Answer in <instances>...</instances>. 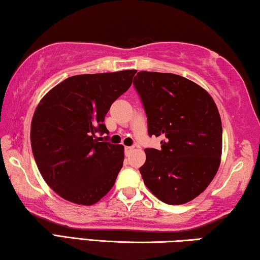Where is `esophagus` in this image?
Listing matches in <instances>:
<instances>
[{"instance_id": "esophagus-1", "label": "esophagus", "mask_w": 260, "mask_h": 260, "mask_svg": "<svg viewBox=\"0 0 260 260\" xmlns=\"http://www.w3.org/2000/svg\"><path fill=\"white\" fill-rule=\"evenodd\" d=\"M133 149H134V147H125V154L127 155V156H128L129 153H131Z\"/></svg>"}]
</instances>
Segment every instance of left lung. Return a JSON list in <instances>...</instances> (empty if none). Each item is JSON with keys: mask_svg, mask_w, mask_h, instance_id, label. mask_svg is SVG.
Returning a JSON list of instances; mask_svg holds the SVG:
<instances>
[{"mask_svg": "<svg viewBox=\"0 0 260 260\" xmlns=\"http://www.w3.org/2000/svg\"><path fill=\"white\" fill-rule=\"evenodd\" d=\"M133 85L147 115L149 137L161 149L146 148L140 173L147 188L170 205L184 204L214 179L222 155V121L209 93L174 73L138 72Z\"/></svg>", "mask_w": 260, "mask_h": 260, "instance_id": "8db88e82", "label": "left lung"}]
</instances>
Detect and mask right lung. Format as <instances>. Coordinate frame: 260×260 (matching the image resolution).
Returning a JSON list of instances; mask_svg holds the SVG:
<instances>
[{"instance_id":"obj_1","label":"right lung","mask_w":260,"mask_h":260,"mask_svg":"<svg viewBox=\"0 0 260 260\" xmlns=\"http://www.w3.org/2000/svg\"><path fill=\"white\" fill-rule=\"evenodd\" d=\"M137 71L69 77L46 93L35 111L30 140L49 187L70 202L91 205L113 187L123 165V146L103 141L112 104ZM107 138V137H105Z\"/></svg>"}]
</instances>
